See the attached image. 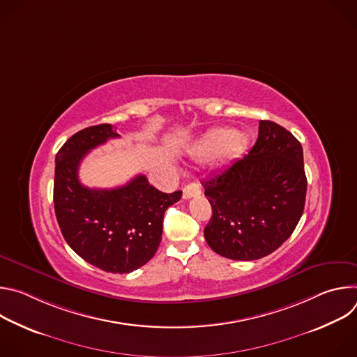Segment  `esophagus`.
I'll return each mask as SVG.
<instances>
[{
	"mask_svg": "<svg viewBox=\"0 0 357 357\" xmlns=\"http://www.w3.org/2000/svg\"><path fill=\"white\" fill-rule=\"evenodd\" d=\"M200 193H202L200 186L197 183H195V182H192V183H189V185H186L183 188V199H190V197L197 196Z\"/></svg>",
	"mask_w": 357,
	"mask_h": 357,
	"instance_id": "esophagus-1",
	"label": "esophagus"
}]
</instances>
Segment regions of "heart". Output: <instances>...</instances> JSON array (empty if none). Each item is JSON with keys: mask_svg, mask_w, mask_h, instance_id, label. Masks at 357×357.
I'll return each instance as SVG.
<instances>
[{"mask_svg": "<svg viewBox=\"0 0 357 357\" xmlns=\"http://www.w3.org/2000/svg\"><path fill=\"white\" fill-rule=\"evenodd\" d=\"M248 144L244 132L234 131L229 127H218L211 130L192 149V157L196 161H208L215 158L218 162H229L240 157Z\"/></svg>", "mask_w": 357, "mask_h": 357, "instance_id": "obj_1", "label": "heart"}]
</instances>
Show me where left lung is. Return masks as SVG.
<instances>
[{
    "label": "left lung",
    "instance_id": "left-lung-1",
    "mask_svg": "<svg viewBox=\"0 0 357 357\" xmlns=\"http://www.w3.org/2000/svg\"><path fill=\"white\" fill-rule=\"evenodd\" d=\"M203 188L212 206L205 227L209 247L230 260L266 257L292 234L303 213L301 142L277 123L261 120L248 154Z\"/></svg>",
    "mask_w": 357,
    "mask_h": 357
}]
</instances>
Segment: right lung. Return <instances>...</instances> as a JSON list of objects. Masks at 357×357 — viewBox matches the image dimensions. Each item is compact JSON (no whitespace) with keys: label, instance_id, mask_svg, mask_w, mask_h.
<instances>
[{"label":"right lung","instance_id":"obj_1","mask_svg":"<svg viewBox=\"0 0 357 357\" xmlns=\"http://www.w3.org/2000/svg\"><path fill=\"white\" fill-rule=\"evenodd\" d=\"M120 137L112 124L87 127L72 135L55 162L54 205L66 243L91 266L128 274L146 264L162 238L165 211L182 192H160L138 175L114 189H90L79 181L87 152Z\"/></svg>","mask_w":357,"mask_h":357}]
</instances>
